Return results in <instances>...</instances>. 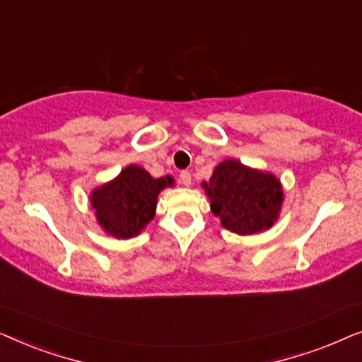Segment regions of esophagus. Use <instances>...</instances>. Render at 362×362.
Wrapping results in <instances>:
<instances>
[{
    "mask_svg": "<svg viewBox=\"0 0 362 362\" xmlns=\"http://www.w3.org/2000/svg\"><path fill=\"white\" fill-rule=\"evenodd\" d=\"M180 181H181L182 185H185L186 187H187V186H191V182H192L191 173H189V171H181V175H180Z\"/></svg>",
    "mask_w": 362,
    "mask_h": 362,
    "instance_id": "34e87169",
    "label": "esophagus"
}]
</instances>
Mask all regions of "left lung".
<instances>
[{
  "mask_svg": "<svg viewBox=\"0 0 362 362\" xmlns=\"http://www.w3.org/2000/svg\"><path fill=\"white\" fill-rule=\"evenodd\" d=\"M202 189L221 226L239 235L269 230L279 221L285 201L274 173L245 166L234 158L219 163L209 181L202 182Z\"/></svg>",
  "mask_w": 362,
  "mask_h": 362,
  "instance_id": "obj_1",
  "label": "left lung"
}]
</instances>
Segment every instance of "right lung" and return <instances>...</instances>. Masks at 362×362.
<instances>
[{
  "mask_svg": "<svg viewBox=\"0 0 362 362\" xmlns=\"http://www.w3.org/2000/svg\"><path fill=\"white\" fill-rule=\"evenodd\" d=\"M173 185L175 180L170 175L153 177L145 168L128 165L117 177L90 192L98 226L118 240L136 237L155 217L160 192Z\"/></svg>",
  "mask_w": 362,
  "mask_h": 362,
  "instance_id": "1",
  "label": "right lung"
}]
</instances>
